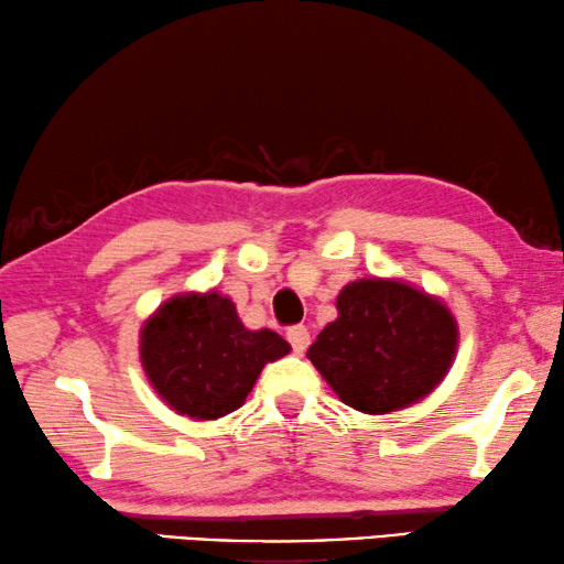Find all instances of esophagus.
Segmentation results:
<instances>
[{
  "label": "esophagus",
  "mask_w": 564,
  "mask_h": 564,
  "mask_svg": "<svg viewBox=\"0 0 564 564\" xmlns=\"http://www.w3.org/2000/svg\"><path fill=\"white\" fill-rule=\"evenodd\" d=\"M285 339L291 341L293 351H304L308 347V341H311V334H308L306 326L299 324V326H291V329L285 332Z\"/></svg>",
  "instance_id": "34e87169"
}]
</instances>
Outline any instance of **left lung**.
<instances>
[{"label":"left lung","instance_id":"8db88e82","mask_svg":"<svg viewBox=\"0 0 564 564\" xmlns=\"http://www.w3.org/2000/svg\"><path fill=\"white\" fill-rule=\"evenodd\" d=\"M336 311L306 357L344 405L392 413L423 400L448 375L458 324L435 296L402 281L362 279L344 285Z\"/></svg>","mask_w":564,"mask_h":564}]
</instances>
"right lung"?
<instances>
[{"instance_id": "obj_1", "label": "right lung", "mask_w": 564, "mask_h": 564, "mask_svg": "<svg viewBox=\"0 0 564 564\" xmlns=\"http://www.w3.org/2000/svg\"><path fill=\"white\" fill-rule=\"evenodd\" d=\"M139 347L151 388L176 413L195 420L238 410L260 369L291 351L271 329H246L232 301L217 291L164 301L147 318Z\"/></svg>"}]
</instances>
